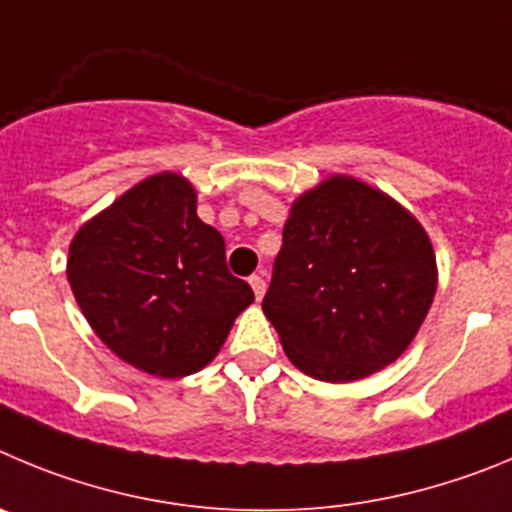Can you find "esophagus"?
Returning a JSON list of instances; mask_svg holds the SVG:
<instances>
[{
  "label": "esophagus",
  "instance_id": "34e87169",
  "mask_svg": "<svg viewBox=\"0 0 512 512\" xmlns=\"http://www.w3.org/2000/svg\"><path fill=\"white\" fill-rule=\"evenodd\" d=\"M250 285H252V290H255V298H257V301H260V298L265 296V288H267L265 280H262L260 275H252V278H250Z\"/></svg>",
  "mask_w": 512,
  "mask_h": 512
}]
</instances>
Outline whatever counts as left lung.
I'll return each mask as SVG.
<instances>
[{
	"label": "left lung",
	"instance_id": "obj_1",
	"mask_svg": "<svg viewBox=\"0 0 512 512\" xmlns=\"http://www.w3.org/2000/svg\"><path fill=\"white\" fill-rule=\"evenodd\" d=\"M434 293L421 224L385 193L334 176L290 209L262 311L298 370L349 382L405 352Z\"/></svg>",
	"mask_w": 512,
	"mask_h": 512
}]
</instances>
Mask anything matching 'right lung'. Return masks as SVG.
<instances>
[{
  "mask_svg": "<svg viewBox=\"0 0 512 512\" xmlns=\"http://www.w3.org/2000/svg\"><path fill=\"white\" fill-rule=\"evenodd\" d=\"M68 283L101 342L155 377L209 365L255 301L229 273L222 234L196 214L193 186L176 173L137 183L78 229Z\"/></svg>",
  "mask_w": 512,
  "mask_h": 512,
  "instance_id": "obj_1",
  "label": "right lung"
}]
</instances>
